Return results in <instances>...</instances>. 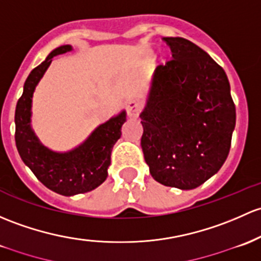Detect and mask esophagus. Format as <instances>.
Segmentation results:
<instances>
[{"label": "esophagus", "mask_w": 261, "mask_h": 261, "mask_svg": "<svg viewBox=\"0 0 261 261\" xmlns=\"http://www.w3.org/2000/svg\"><path fill=\"white\" fill-rule=\"evenodd\" d=\"M141 108H142V103L141 101L138 100V98H133V100L128 101L127 105H126L127 115L130 117H138L140 111H141Z\"/></svg>", "instance_id": "1"}]
</instances>
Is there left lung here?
<instances>
[{
  "label": "left lung",
  "instance_id": "1",
  "mask_svg": "<svg viewBox=\"0 0 261 261\" xmlns=\"http://www.w3.org/2000/svg\"><path fill=\"white\" fill-rule=\"evenodd\" d=\"M172 52L155 71L141 117V147L158 182L191 190L220 170L235 127L227 76L202 48L164 37Z\"/></svg>",
  "mask_w": 261,
  "mask_h": 261
}]
</instances>
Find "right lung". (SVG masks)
<instances>
[{
	"label": "right lung",
	"mask_w": 261,
	"mask_h": 261,
	"mask_svg": "<svg viewBox=\"0 0 261 261\" xmlns=\"http://www.w3.org/2000/svg\"><path fill=\"white\" fill-rule=\"evenodd\" d=\"M70 50V45L56 48L31 71L15 112V140L22 161L46 188L65 196L91 191L106 180L112 147L121 136V126L126 121V114L121 112L98 126L81 146L70 152H52L40 144L30 126L32 94L52 59Z\"/></svg>",
	"instance_id": "right-lung-1"
}]
</instances>
